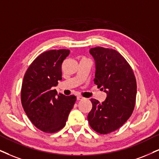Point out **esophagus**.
<instances>
[{"instance_id": "obj_1", "label": "esophagus", "mask_w": 159, "mask_h": 159, "mask_svg": "<svg viewBox=\"0 0 159 159\" xmlns=\"http://www.w3.org/2000/svg\"><path fill=\"white\" fill-rule=\"evenodd\" d=\"M76 99H77V100H83V99H84V98L83 97H81V96L78 95L77 97H76Z\"/></svg>"}]
</instances>
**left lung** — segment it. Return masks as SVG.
Here are the masks:
<instances>
[{
    "mask_svg": "<svg viewBox=\"0 0 159 159\" xmlns=\"http://www.w3.org/2000/svg\"><path fill=\"white\" fill-rule=\"evenodd\" d=\"M89 52L95 61L93 82L107 97L102 103L91 99L92 109L88 120L95 131L107 134L122 126L132 114L137 92L136 78L128 62L116 50L96 47Z\"/></svg>",
    "mask_w": 159,
    "mask_h": 159,
    "instance_id": "obj_1",
    "label": "left lung"
}]
</instances>
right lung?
<instances>
[{"mask_svg":"<svg viewBox=\"0 0 159 159\" xmlns=\"http://www.w3.org/2000/svg\"><path fill=\"white\" fill-rule=\"evenodd\" d=\"M70 50H50L42 53L30 65L21 89L25 113L35 127L52 134L66 125L76 101L74 95L57 94L52 87L62 80L61 66Z\"/></svg>","mask_w":159,"mask_h":159,"instance_id":"obj_1","label":"right lung"}]
</instances>
